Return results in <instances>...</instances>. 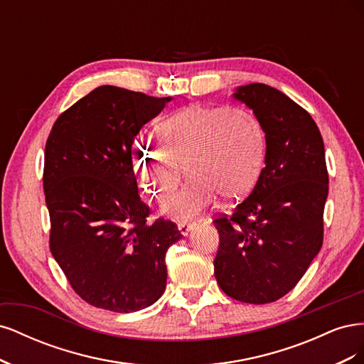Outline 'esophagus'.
Returning a JSON list of instances; mask_svg holds the SVG:
<instances>
[{
  "label": "esophagus",
  "mask_w": 364,
  "mask_h": 364,
  "mask_svg": "<svg viewBox=\"0 0 364 364\" xmlns=\"http://www.w3.org/2000/svg\"><path fill=\"white\" fill-rule=\"evenodd\" d=\"M178 228H179V232L185 237V235H188L191 230L196 228V223L194 222H181L178 225Z\"/></svg>",
  "instance_id": "1"
}]
</instances>
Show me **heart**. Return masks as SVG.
I'll list each match as a JSON object with an SVG mask.
<instances>
[{
    "label": "heart",
    "instance_id": "1",
    "mask_svg": "<svg viewBox=\"0 0 364 364\" xmlns=\"http://www.w3.org/2000/svg\"><path fill=\"white\" fill-rule=\"evenodd\" d=\"M161 142L139 139L132 161L142 191L165 200L183 178L188 182L162 206L188 220L211 208L217 196L237 200L257 183L266 156V132L245 106L193 105L165 118Z\"/></svg>",
    "mask_w": 364,
    "mask_h": 364
}]
</instances>
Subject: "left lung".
<instances>
[{"label": "left lung", "mask_w": 364, "mask_h": 364, "mask_svg": "<svg viewBox=\"0 0 364 364\" xmlns=\"http://www.w3.org/2000/svg\"><path fill=\"white\" fill-rule=\"evenodd\" d=\"M266 132V159L247 199L214 220L215 279L229 297L269 304L301 281L323 243V139L304 107L264 83L237 87Z\"/></svg>", "instance_id": "obj_1"}]
</instances>
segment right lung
<instances>
[{
    "mask_svg": "<svg viewBox=\"0 0 364 364\" xmlns=\"http://www.w3.org/2000/svg\"><path fill=\"white\" fill-rule=\"evenodd\" d=\"M168 102L171 97L100 86L60 114L48 135L50 249L73 290L92 306L138 311L167 285L165 253L182 234L168 220L147 222L132 144Z\"/></svg>",
    "mask_w": 364,
    "mask_h": 364,
    "instance_id": "right-lung-1",
    "label": "right lung"
}]
</instances>
